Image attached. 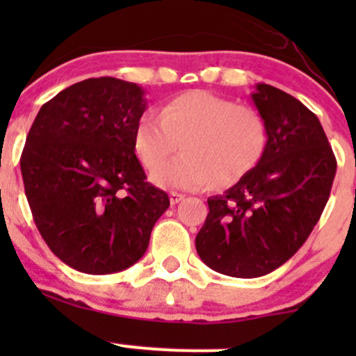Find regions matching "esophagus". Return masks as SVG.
Listing matches in <instances>:
<instances>
[{
    "label": "esophagus",
    "instance_id": "esophagus-1",
    "mask_svg": "<svg viewBox=\"0 0 356 356\" xmlns=\"http://www.w3.org/2000/svg\"><path fill=\"white\" fill-rule=\"evenodd\" d=\"M170 203L172 204H177L179 201H182L184 200V195H181V193H177V191H170Z\"/></svg>",
    "mask_w": 356,
    "mask_h": 356
}]
</instances>
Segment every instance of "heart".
Listing matches in <instances>:
<instances>
[{
  "mask_svg": "<svg viewBox=\"0 0 356 356\" xmlns=\"http://www.w3.org/2000/svg\"><path fill=\"white\" fill-rule=\"evenodd\" d=\"M179 142L183 155L162 164ZM265 145V122L257 110L203 89L168 99L160 117L143 113L134 132L141 163L162 164L152 174L153 182L189 191L236 182L260 161Z\"/></svg>",
  "mask_w": 356,
  "mask_h": 356,
  "instance_id": "obj_1",
  "label": "heart"
}]
</instances>
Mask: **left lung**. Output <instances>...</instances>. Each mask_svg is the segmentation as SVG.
Wrapping results in <instances>:
<instances>
[{
    "label": "left lung",
    "mask_w": 356,
    "mask_h": 356,
    "mask_svg": "<svg viewBox=\"0 0 356 356\" xmlns=\"http://www.w3.org/2000/svg\"><path fill=\"white\" fill-rule=\"evenodd\" d=\"M265 122L260 161L222 196L208 198L200 258L231 277H260L307 241L331 195L336 156L317 115L268 84L251 95Z\"/></svg>",
    "instance_id": "8db88e82"
}]
</instances>
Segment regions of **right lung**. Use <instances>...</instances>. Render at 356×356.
<instances>
[{
    "mask_svg": "<svg viewBox=\"0 0 356 356\" xmlns=\"http://www.w3.org/2000/svg\"><path fill=\"white\" fill-rule=\"evenodd\" d=\"M145 110L138 84L86 79L44 103L29 131L25 196L46 245L75 270L102 275L134 265L170 207L134 153Z\"/></svg>",
    "mask_w": 356,
    "mask_h": 356,
    "instance_id": "1",
    "label": "right lung"
}]
</instances>
